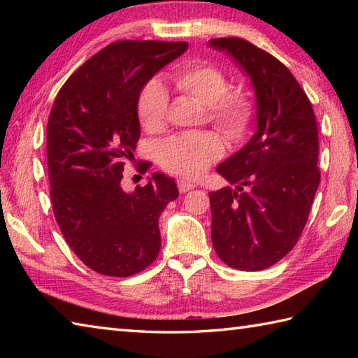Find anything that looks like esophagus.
<instances>
[{"label":"esophagus","instance_id":"esophagus-1","mask_svg":"<svg viewBox=\"0 0 358 358\" xmlns=\"http://www.w3.org/2000/svg\"><path fill=\"white\" fill-rule=\"evenodd\" d=\"M177 186H178V191H180L181 194H186V192H189V191H192V189L195 187V185L189 183V181H186L185 178H178Z\"/></svg>","mask_w":358,"mask_h":358}]
</instances>
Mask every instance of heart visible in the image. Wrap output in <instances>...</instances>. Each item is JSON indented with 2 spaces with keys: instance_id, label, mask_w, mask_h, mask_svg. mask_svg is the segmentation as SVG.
Returning <instances> with one entry per match:
<instances>
[{
  "instance_id": "heart-1",
  "label": "heart",
  "mask_w": 358,
  "mask_h": 358,
  "mask_svg": "<svg viewBox=\"0 0 358 358\" xmlns=\"http://www.w3.org/2000/svg\"><path fill=\"white\" fill-rule=\"evenodd\" d=\"M180 92L208 106L210 123L227 138L238 140L252 123L255 106L245 89H227L226 75L204 62L186 63L172 73ZM169 96L162 81L144 85L136 101V113L148 132L162 131L166 124ZM223 154V143L215 134H181L171 136L158 149V163L164 171L183 178H199L212 162Z\"/></svg>"
}]
</instances>
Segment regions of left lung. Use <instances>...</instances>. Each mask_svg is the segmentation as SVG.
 <instances>
[{
	"label": "left lung",
	"mask_w": 358,
	"mask_h": 358,
	"mask_svg": "<svg viewBox=\"0 0 358 358\" xmlns=\"http://www.w3.org/2000/svg\"><path fill=\"white\" fill-rule=\"evenodd\" d=\"M210 48L231 55L252 83L257 131L217 167L234 187L210 192L212 245L238 271H262L291 252L320 185L318 129L305 90L271 53L237 36Z\"/></svg>",
	"instance_id": "obj_1"
}]
</instances>
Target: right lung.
Returning a JSON list of instances; mask_svg holds the SVG:
<instances>
[{"label": "right lung", "mask_w": 358, "mask_h": 358, "mask_svg": "<svg viewBox=\"0 0 358 358\" xmlns=\"http://www.w3.org/2000/svg\"><path fill=\"white\" fill-rule=\"evenodd\" d=\"M186 49V41L112 43L71 75L52 106L48 166L53 215L75 255L103 275L138 273L162 248L158 218L178 196L173 178L154 172L134 192H124L121 180L140 138L141 89Z\"/></svg>", "instance_id": "right-lung-1"}]
</instances>
